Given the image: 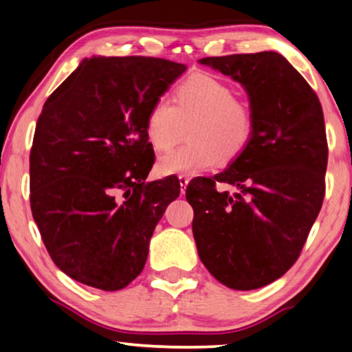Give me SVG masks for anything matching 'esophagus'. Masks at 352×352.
Listing matches in <instances>:
<instances>
[{
    "instance_id": "34e87169",
    "label": "esophagus",
    "mask_w": 352,
    "mask_h": 352,
    "mask_svg": "<svg viewBox=\"0 0 352 352\" xmlns=\"http://www.w3.org/2000/svg\"><path fill=\"white\" fill-rule=\"evenodd\" d=\"M190 181V177L186 175H179V186H181V193H186V188H187V184Z\"/></svg>"
}]
</instances>
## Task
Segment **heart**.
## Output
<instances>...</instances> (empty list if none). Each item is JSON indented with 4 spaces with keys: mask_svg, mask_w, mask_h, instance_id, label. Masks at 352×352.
<instances>
[{
    "mask_svg": "<svg viewBox=\"0 0 352 352\" xmlns=\"http://www.w3.org/2000/svg\"><path fill=\"white\" fill-rule=\"evenodd\" d=\"M188 145L160 157V176L195 175L220 160L234 162L254 134V115L237 100L232 85L209 73H193L177 85L175 104L155 100L146 113L145 134L155 151H168L181 140L186 126Z\"/></svg>",
    "mask_w": 352,
    "mask_h": 352,
    "instance_id": "b5f03b06",
    "label": "heart"
}]
</instances>
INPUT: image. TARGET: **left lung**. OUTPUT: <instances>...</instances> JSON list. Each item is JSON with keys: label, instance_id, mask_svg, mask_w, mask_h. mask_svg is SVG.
<instances>
[{"label": "left lung", "instance_id": "obj_1", "mask_svg": "<svg viewBox=\"0 0 352 352\" xmlns=\"http://www.w3.org/2000/svg\"><path fill=\"white\" fill-rule=\"evenodd\" d=\"M243 85L254 134L240 157L186 190L204 267L234 290L272 284L301 254L324 198L327 140L314 89L274 51L204 57ZM217 183L238 188L218 192Z\"/></svg>", "mask_w": 352, "mask_h": 352}]
</instances>
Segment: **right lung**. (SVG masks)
<instances>
[{
    "label": "right lung",
    "instance_id": "add662e5",
    "mask_svg": "<svg viewBox=\"0 0 352 352\" xmlns=\"http://www.w3.org/2000/svg\"><path fill=\"white\" fill-rule=\"evenodd\" d=\"M187 70L157 57H91L57 87L37 120L31 210L46 251L72 279L122 290L142 273L176 176L146 182L145 134L155 100Z\"/></svg>",
    "mask_w": 352,
    "mask_h": 352
}]
</instances>
